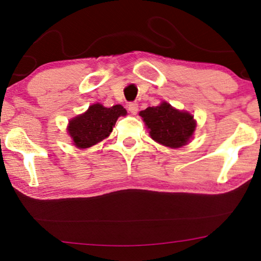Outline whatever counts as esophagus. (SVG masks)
I'll use <instances>...</instances> for the list:
<instances>
[{
	"instance_id": "esophagus-1",
	"label": "esophagus",
	"mask_w": 261,
	"mask_h": 261,
	"mask_svg": "<svg viewBox=\"0 0 261 261\" xmlns=\"http://www.w3.org/2000/svg\"><path fill=\"white\" fill-rule=\"evenodd\" d=\"M138 109H139V107L135 102L129 103V105H128V110H129V112L133 114V115H135V114L138 113Z\"/></svg>"
}]
</instances>
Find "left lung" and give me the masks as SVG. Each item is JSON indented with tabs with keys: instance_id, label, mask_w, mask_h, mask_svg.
<instances>
[{
	"instance_id": "obj_1",
	"label": "left lung",
	"mask_w": 261,
	"mask_h": 261,
	"mask_svg": "<svg viewBox=\"0 0 261 261\" xmlns=\"http://www.w3.org/2000/svg\"><path fill=\"white\" fill-rule=\"evenodd\" d=\"M149 137L158 144L170 148H179L192 139L197 122L191 113L179 110L170 103L162 102L139 113Z\"/></svg>"
}]
</instances>
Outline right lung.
I'll return each instance as SVG.
<instances>
[{"label":"right lung","mask_w":261,"mask_h":261,"mask_svg":"<svg viewBox=\"0 0 261 261\" xmlns=\"http://www.w3.org/2000/svg\"><path fill=\"white\" fill-rule=\"evenodd\" d=\"M126 115L127 110L121 105L107 108L101 103H95L87 112L69 121L67 134L77 148H89L108 138L117 119Z\"/></svg>","instance_id":"right-lung-1"}]
</instances>
